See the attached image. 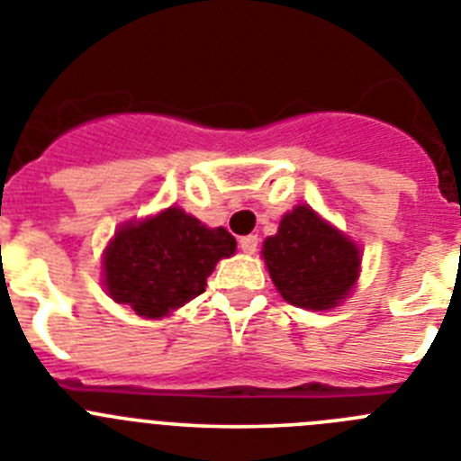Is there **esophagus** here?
<instances>
[{
	"instance_id": "obj_1",
	"label": "esophagus",
	"mask_w": 461,
	"mask_h": 461,
	"mask_svg": "<svg viewBox=\"0 0 461 461\" xmlns=\"http://www.w3.org/2000/svg\"><path fill=\"white\" fill-rule=\"evenodd\" d=\"M240 249L244 254H254L258 249V235H244V238H240Z\"/></svg>"
}]
</instances>
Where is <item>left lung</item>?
<instances>
[{
    "mask_svg": "<svg viewBox=\"0 0 461 461\" xmlns=\"http://www.w3.org/2000/svg\"><path fill=\"white\" fill-rule=\"evenodd\" d=\"M260 254L281 297L312 312L339 307L360 275L357 244L309 205L286 212Z\"/></svg>",
    "mask_w": 461,
    "mask_h": 461,
    "instance_id": "obj_1",
    "label": "left lung"
}]
</instances>
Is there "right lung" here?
<instances>
[{
  "mask_svg": "<svg viewBox=\"0 0 461 461\" xmlns=\"http://www.w3.org/2000/svg\"><path fill=\"white\" fill-rule=\"evenodd\" d=\"M226 228H207L180 207L117 228L104 251V286L117 304L164 319L201 295L221 258L235 254Z\"/></svg>",
  "mask_w": 461,
  "mask_h": 461,
  "instance_id": "add662e5",
  "label": "right lung"
}]
</instances>
